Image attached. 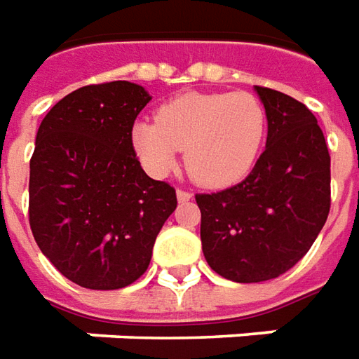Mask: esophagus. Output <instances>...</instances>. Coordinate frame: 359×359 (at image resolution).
I'll list each match as a JSON object with an SVG mask.
<instances>
[{"label":"esophagus","instance_id":"esophagus-1","mask_svg":"<svg viewBox=\"0 0 359 359\" xmlns=\"http://www.w3.org/2000/svg\"><path fill=\"white\" fill-rule=\"evenodd\" d=\"M175 195H177V201H180V203H185V201H191V199H194V194L184 191V189H177Z\"/></svg>","mask_w":359,"mask_h":359}]
</instances>
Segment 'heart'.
Returning <instances> with one entry per match:
<instances>
[{
	"mask_svg": "<svg viewBox=\"0 0 359 359\" xmlns=\"http://www.w3.org/2000/svg\"><path fill=\"white\" fill-rule=\"evenodd\" d=\"M268 117L248 91L185 93L158 111V125L138 121L133 147L150 172L165 174L185 150V168L205 187L244 180L258 162Z\"/></svg>",
	"mask_w": 359,
	"mask_h": 359,
	"instance_id": "1",
	"label": "heart"
}]
</instances>
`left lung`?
Instances as JSON below:
<instances>
[{
    "label": "left lung",
    "mask_w": 359,
    "mask_h": 359,
    "mask_svg": "<svg viewBox=\"0 0 359 359\" xmlns=\"http://www.w3.org/2000/svg\"><path fill=\"white\" fill-rule=\"evenodd\" d=\"M268 117V140L248 177L195 195L207 264L236 283L285 273L303 258L330 211V156L315 115L301 101L254 88Z\"/></svg>",
    "instance_id": "8db88e82"
}]
</instances>
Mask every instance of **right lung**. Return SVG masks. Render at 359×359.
Segmentation results:
<instances>
[{"mask_svg": "<svg viewBox=\"0 0 359 359\" xmlns=\"http://www.w3.org/2000/svg\"><path fill=\"white\" fill-rule=\"evenodd\" d=\"M152 100L133 81L86 86L43 118L29 177V221L64 278L121 289L147 271L156 236L175 211V189L148 177L133 125Z\"/></svg>", "mask_w": 359, "mask_h": 359, "instance_id": "obj_1", "label": "right lung"}]
</instances>
